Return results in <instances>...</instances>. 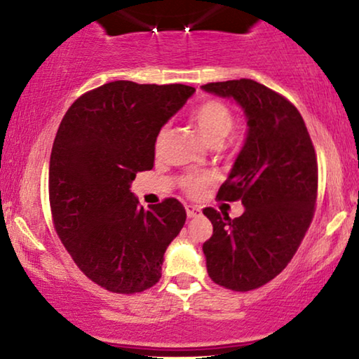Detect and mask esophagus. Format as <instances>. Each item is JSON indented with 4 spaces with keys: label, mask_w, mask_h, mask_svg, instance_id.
<instances>
[{
    "label": "esophagus",
    "mask_w": 359,
    "mask_h": 359,
    "mask_svg": "<svg viewBox=\"0 0 359 359\" xmlns=\"http://www.w3.org/2000/svg\"><path fill=\"white\" fill-rule=\"evenodd\" d=\"M201 212H203V210H201V209L198 208V205H193V204L186 205V214H188L189 219L198 217V215H201Z\"/></svg>",
    "instance_id": "34e87169"
}]
</instances>
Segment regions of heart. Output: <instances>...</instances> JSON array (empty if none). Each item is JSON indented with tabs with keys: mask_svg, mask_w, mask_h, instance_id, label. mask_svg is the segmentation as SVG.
I'll list each match as a JSON object with an SVG mask.
<instances>
[{
	"mask_svg": "<svg viewBox=\"0 0 359 359\" xmlns=\"http://www.w3.org/2000/svg\"><path fill=\"white\" fill-rule=\"evenodd\" d=\"M193 121L198 127L199 134L208 144H222V140L229 135L233 127V114L224 102L205 101L198 106L193 112ZM161 137V135H160ZM210 183L209 176H193L186 180V189L189 193L198 194Z\"/></svg>",
	"mask_w": 359,
	"mask_h": 359,
	"instance_id": "heart-1",
	"label": "heart"
}]
</instances>
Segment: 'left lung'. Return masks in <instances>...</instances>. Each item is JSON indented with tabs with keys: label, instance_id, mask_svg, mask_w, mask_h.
Wrapping results in <instances>:
<instances>
[{
	"label": "left lung",
	"instance_id": "left-lung-1",
	"mask_svg": "<svg viewBox=\"0 0 359 359\" xmlns=\"http://www.w3.org/2000/svg\"><path fill=\"white\" fill-rule=\"evenodd\" d=\"M233 100L247 117V135L217 198L242 201L243 214L205 208L214 232L203 245L214 283L232 291H252L276 278L313 217L317 158L299 111L278 93L242 78L201 86Z\"/></svg>",
	"mask_w": 359,
	"mask_h": 359
}]
</instances>
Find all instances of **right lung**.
I'll return each instance as SVG.
<instances>
[{"label": "right lung", "instance_id": "1", "mask_svg": "<svg viewBox=\"0 0 359 359\" xmlns=\"http://www.w3.org/2000/svg\"><path fill=\"white\" fill-rule=\"evenodd\" d=\"M194 91L106 83L78 97L60 122L48 168L53 224L76 266L107 291L134 294L158 283L166 248L183 229L178 199L145 210L130 184L154 168L161 127Z\"/></svg>", "mask_w": 359, "mask_h": 359}]
</instances>
